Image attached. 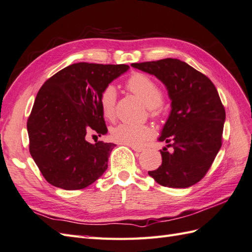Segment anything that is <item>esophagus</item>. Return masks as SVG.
Instances as JSON below:
<instances>
[{"label": "esophagus", "mask_w": 252, "mask_h": 252, "mask_svg": "<svg viewBox=\"0 0 252 252\" xmlns=\"http://www.w3.org/2000/svg\"><path fill=\"white\" fill-rule=\"evenodd\" d=\"M131 148H132V150H134L135 152H141V151H144V148H141V147H137V146H131Z\"/></svg>", "instance_id": "34e87169"}]
</instances>
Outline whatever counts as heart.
Masks as SVG:
<instances>
[{"instance_id":"1","label":"heart","mask_w":252,"mask_h":252,"mask_svg":"<svg viewBox=\"0 0 252 252\" xmlns=\"http://www.w3.org/2000/svg\"><path fill=\"white\" fill-rule=\"evenodd\" d=\"M126 86L131 93L143 101L147 107L151 109L158 107L163 101V92L150 76L144 73H134L126 82ZM99 104L102 116L111 120L115 116L116 106V88L113 85L103 90ZM153 130L147 126H131L121 124L111 128L109 137L115 143L126 146H140L144 141L150 139Z\"/></svg>"}]
</instances>
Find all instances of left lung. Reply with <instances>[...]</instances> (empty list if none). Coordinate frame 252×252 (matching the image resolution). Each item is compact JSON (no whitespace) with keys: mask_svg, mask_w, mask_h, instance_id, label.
Returning <instances> with one entry per match:
<instances>
[{"mask_svg":"<svg viewBox=\"0 0 252 252\" xmlns=\"http://www.w3.org/2000/svg\"><path fill=\"white\" fill-rule=\"evenodd\" d=\"M131 66L162 82L171 101L158 138L167 144L159 150L162 165L148 173L166 188H189L204 177L221 147L225 112L217 89L208 76L180 60ZM169 146L170 153L166 150Z\"/></svg>","mask_w":252,"mask_h":252,"instance_id":"left-lung-1","label":"left lung"}]
</instances>
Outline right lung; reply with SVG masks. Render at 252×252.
<instances>
[{"label":"right lung","instance_id":"add662e5","mask_svg":"<svg viewBox=\"0 0 252 252\" xmlns=\"http://www.w3.org/2000/svg\"><path fill=\"white\" fill-rule=\"evenodd\" d=\"M127 64L77 63L59 71L37 94L28 120L30 153L55 188L85 189L107 169L113 143H88L86 134L105 135L99 99Z\"/></svg>","mask_w":252,"mask_h":252}]
</instances>
